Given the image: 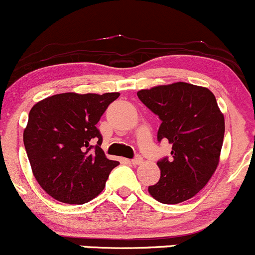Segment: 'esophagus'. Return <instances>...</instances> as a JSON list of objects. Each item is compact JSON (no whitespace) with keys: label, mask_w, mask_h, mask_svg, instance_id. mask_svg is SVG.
Listing matches in <instances>:
<instances>
[{"label":"esophagus","mask_w":255,"mask_h":255,"mask_svg":"<svg viewBox=\"0 0 255 255\" xmlns=\"http://www.w3.org/2000/svg\"><path fill=\"white\" fill-rule=\"evenodd\" d=\"M142 157H140V156H137V157H135V158L133 159H131L130 161V163L131 164H133V166H137V164H141L142 163Z\"/></svg>","instance_id":"34e87169"}]
</instances>
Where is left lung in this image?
Listing matches in <instances>:
<instances>
[{"mask_svg": "<svg viewBox=\"0 0 255 255\" xmlns=\"http://www.w3.org/2000/svg\"><path fill=\"white\" fill-rule=\"evenodd\" d=\"M140 101L162 120L157 137L172 145L169 159L157 162L161 178L148 186L152 198L179 204L195 196L220 162L225 118L209 88L175 82L137 92Z\"/></svg>", "mask_w": 255, "mask_h": 255, "instance_id": "8db88e82", "label": "left lung"}]
</instances>
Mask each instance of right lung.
I'll return each mask as SVG.
<instances>
[{"mask_svg":"<svg viewBox=\"0 0 255 255\" xmlns=\"http://www.w3.org/2000/svg\"><path fill=\"white\" fill-rule=\"evenodd\" d=\"M120 93L55 94L34 104L23 132L31 172L55 200L88 203L103 191L119 164L101 148L97 123ZM97 143L96 146H92Z\"/></svg>","mask_w":255,"mask_h":255,"instance_id":"right-lung-1","label":"right lung"}]
</instances>
